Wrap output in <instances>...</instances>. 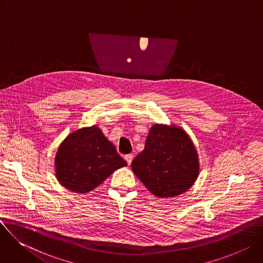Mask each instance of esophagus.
I'll return each instance as SVG.
<instances>
[{
    "label": "esophagus",
    "instance_id": "1",
    "mask_svg": "<svg viewBox=\"0 0 263 263\" xmlns=\"http://www.w3.org/2000/svg\"><path fill=\"white\" fill-rule=\"evenodd\" d=\"M132 159H133V155H132V154H128V155H126V156H125V160L127 161V163H128V164H131Z\"/></svg>",
    "mask_w": 263,
    "mask_h": 263
}]
</instances>
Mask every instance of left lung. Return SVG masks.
Wrapping results in <instances>:
<instances>
[{"label": "left lung", "instance_id": "1", "mask_svg": "<svg viewBox=\"0 0 263 263\" xmlns=\"http://www.w3.org/2000/svg\"><path fill=\"white\" fill-rule=\"evenodd\" d=\"M135 176L157 198H173L189 191L199 177L197 148L181 127L155 124L143 151L132 161Z\"/></svg>", "mask_w": 263, "mask_h": 263}]
</instances>
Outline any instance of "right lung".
<instances>
[{
	"label": "right lung",
	"mask_w": 263,
	"mask_h": 263,
	"mask_svg": "<svg viewBox=\"0 0 263 263\" xmlns=\"http://www.w3.org/2000/svg\"><path fill=\"white\" fill-rule=\"evenodd\" d=\"M126 165L115 144L93 125L73 131L62 140L55 156V176L66 190L86 194Z\"/></svg>",
	"instance_id": "obj_1"
}]
</instances>
